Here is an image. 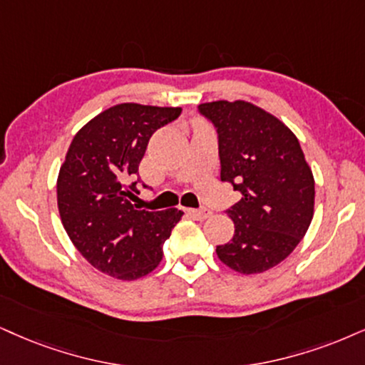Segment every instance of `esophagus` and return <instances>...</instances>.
<instances>
[{
	"label": "esophagus",
	"mask_w": 365,
	"mask_h": 365,
	"mask_svg": "<svg viewBox=\"0 0 365 365\" xmlns=\"http://www.w3.org/2000/svg\"><path fill=\"white\" fill-rule=\"evenodd\" d=\"M190 215L195 220H197V222H205V220H208L213 213H211L210 210L201 208V210H190Z\"/></svg>",
	"instance_id": "34e87169"
}]
</instances>
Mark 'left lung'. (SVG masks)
<instances>
[{
	"label": "left lung",
	"instance_id": "8db88e82",
	"mask_svg": "<svg viewBox=\"0 0 365 365\" xmlns=\"http://www.w3.org/2000/svg\"><path fill=\"white\" fill-rule=\"evenodd\" d=\"M218 133L220 178L242 195L227 210L235 223L218 259L240 274H259L282 262L313 220L314 179L289 128L247 101L197 106Z\"/></svg>",
	"mask_w": 365,
	"mask_h": 365
}]
</instances>
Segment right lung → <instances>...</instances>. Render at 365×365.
<instances>
[{
  "mask_svg": "<svg viewBox=\"0 0 365 365\" xmlns=\"http://www.w3.org/2000/svg\"><path fill=\"white\" fill-rule=\"evenodd\" d=\"M181 111L121 103L94 116L71 142L57 178L58 213L81 255L108 276L133 281L154 271L184 215L132 205L148 140Z\"/></svg>",
  "mask_w": 365,
  "mask_h": 365,
  "instance_id": "add662e5",
  "label": "right lung"
}]
</instances>
